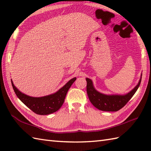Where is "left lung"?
<instances>
[{"mask_svg":"<svg viewBox=\"0 0 151 151\" xmlns=\"http://www.w3.org/2000/svg\"><path fill=\"white\" fill-rule=\"evenodd\" d=\"M86 81V90L89 99L95 108L102 111H117L124 106L135 94L140 85L142 78L139 80L138 84L129 93L124 95H107L101 93L95 90L90 79L87 78Z\"/></svg>","mask_w":151,"mask_h":151,"instance_id":"left-lung-1","label":"left lung"}]
</instances>
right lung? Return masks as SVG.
<instances>
[{
	"instance_id": "right-lung-1",
	"label": "right lung",
	"mask_w": 151,
	"mask_h": 151,
	"mask_svg": "<svg viewBox=\"0 0 151 151\" xmlns=\"http://www.w3.org/2000/svg\"><path fill=\"white\" fill-rule=\"evenodd\" d=\"M76 79V78H73L70 80L55 93L42 97H29L19 91L15 87L12 81V84L16 95L28 108L38 115H48L58 111L61 108L67 91Z\"/></svg>"
}]
</instances>
